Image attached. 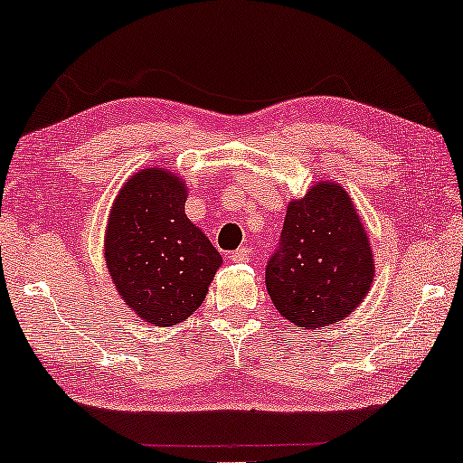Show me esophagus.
Segmentation results:
<instances>
[{"mask_svg": "<svg viewBox=\"0 0 463 463\" xmlns=\"http://www.w3.org/2000/svg\"><path fill=\"white\" fill-rule=\"evenodd\" d=\"M249 258H251V255H249L247 247H241V249H237V251L231 253V260H232L234 263H247Z\"/></svg>", "mask_w": 463, "mask_h": 463, "instance_id": "esophagus-1", "label": "esophagus"}]
</instances>
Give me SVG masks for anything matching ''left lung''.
I'll list each match as a JSON object with an SVG mask.
<instances>
[{"label": "left lung", "instance_id": "left-lung-1", "mask_svg": "<svg viewBox=\"0 0 463 463\" xmlns=\"http://www.w3.org/2000/svg\"><path fill=\"white\" fill-rule=\"evenodd\" d=\"M373 278L369 237L342 185L321 181L288 203L266 266L268 295L284 319L303 329L332 326L361 305Z\"/></svg>", "mask_w": 463, "mask_h": 463}]
</instances>
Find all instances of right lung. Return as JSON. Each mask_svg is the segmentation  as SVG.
<instances>
[{
    "label": "right lung",
    "mask_w": 463,
    "mask_h": 463,
    "mask_svg": "<svg viewBox=\"0 0 463 463\" xmlns=\"http://www.w3.org/2000/svg\"><path fill=\"white\" fill-rule=\"evenodd\" d=\"M187 187L166 168H142L115 197L105 263L123 303L152 326L187 319L222 266L210 239L185 214Z\"/></svg>",
    "instance_id": "obj_1"
}]
</instances>
